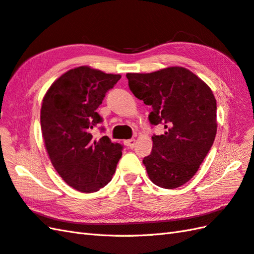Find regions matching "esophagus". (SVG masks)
<instances>
[{
    "instance_id": "esophagus-1",
    "label": "esophagus",
    "mask_w": 254,
    "mask_h": 254,
    "mask_svg": "<svg viewBox=\"0 0 254 254\" xmlns=\"http://www.w3.org/2000/svg\"><path fill=\"white\" fill-rule=\"evenodd\" d=\"M125 143H126V145H127V147H129V148H133L134 145H135V139H134V138L127 139V140L125 141Z\"/></svg>"
}]
</instances>
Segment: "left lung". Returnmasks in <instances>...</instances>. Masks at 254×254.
<instances>
[{
    "label": "left lung",
    "mask_w": 254,
    "mask_h": 254,
    "mask_svg": "<svg viewBox=\"0 0 254 254\" xmlns=\"http://www.w3.org/2000/svg\"><path fill=\"white\" fill-rule=\"evenodd\" d=\"M129 90L151 106V126L162 125L154 134L152 151L144 158L150 181L173 190L196 174L216 135V100L211 88L183 67L151 73H127Z\"/></svg>",
    "instance_id": "left-lung-1"
}]
</instances>
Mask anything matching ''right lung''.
Masks as SVG:
<instances>
[{
	"mask_svg": "<svg viewBox=\"0 0 254 254\" xmlns=\"http://www.w3.org/2000/svg\"><path fill=\"white\" fill-rule=\"evenodd\" d=\"M120 79V74L78 67L58 78L43 98L41 128L47 154L62 179L79 191L107 185L122 156L121 144L92 135L103 122L96 109Z\"/></svg>",
	"mask_w": 254,
	"mask_h": 254,
	"instance_id": "obj_1",
	"label": "right lung"
}]
</instances>
